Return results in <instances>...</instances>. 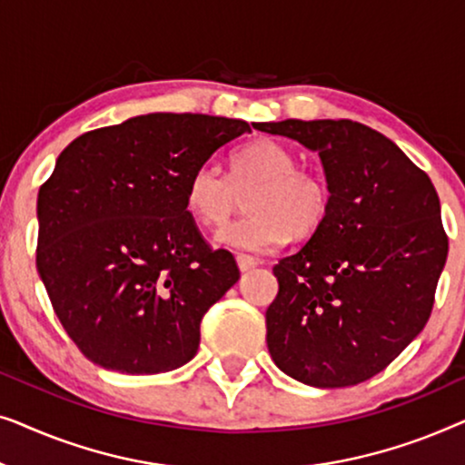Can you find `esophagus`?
Here are the masks:
<instances>
[{"label": "esophagus", "mask_w": 465, "mask_h": 465, "mask_svg": "<svg viewBox=\"0 0 465 465\" xmlns=\"http://www.w3.org/2000/svg\"><path fill=\"white\" fill-rule=\"evenodd\" d=\"M237 264L241 271H250L258 264V260L253 256H247V253H237Z\"/></svg>", "instance_id": "34e87169"}]
</instances>
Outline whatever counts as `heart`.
<instances>
[{"mask_svg": "<svg viewBox=\"0 0 465 465\" xmlns=\"http://www.w3.org/2000/svg\"><path fill=\"white\" fill-rule=\"evenodd\" d=\"M292 150L272 139H256L232 154L231 175L215 164H201L190 175L186 207L201 224L220 226L247 196L245 218L220 228L218 241L234 250L266 252L288 234L307 239L326 220L330 188L313 169L296 167Z\"/></svg>", "mask_w": 465, "mask_h": 465, "instance_id": "b5f03b06", "label": "heart"}]
</instances>
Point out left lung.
Segmentation results:
<instances>
[{
	"mask_svg": "<svg viewBox=\"0 0 465 465\" xmlns=\"http://www.w3.org/2000/svg\"><path fill=\"white\" fill-rule=\"evenodd\" d=\"M253 129L315 150L330 188L323 224L272 266L271 358L301 383L358 385L385 371L431 315L449 253L434 183L391 139L353 120Z\"/></svg>",
	"mask_w": 465,
	"mask_h": 465,
	"instance_id": "obj_1",
	"label": "left lung"
}]
</instances>
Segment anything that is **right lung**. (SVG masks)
Instances as JSON below:
<instances>
[{
	"label": "right lung",
	"instance_id": "1",
	"mask_svg": "<svg viewBox=\"0 0 465 465\" xmlns=\"http://www.w3.org/2000/svg\"><path fill=\"white\" fill-rule=\"evenodd\" d=\"M252 133L237 118L148 114L88 131L37 194L35 266L61 326L93 364L175 371L196 355L209 307L239 282L228 250L186 207L190 175Z\"/></svg>",
	"mask_w": 465,
	"mask_h": 465
}]
</instances>
